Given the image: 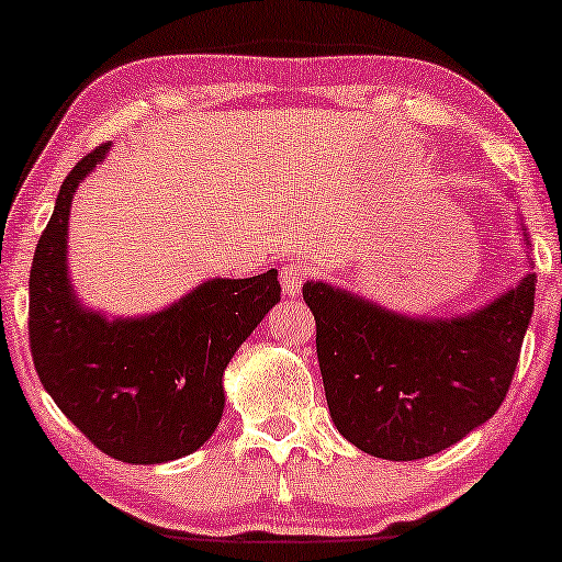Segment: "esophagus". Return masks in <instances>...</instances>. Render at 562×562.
Instances as JSON below:
<instances>
[{
    "mask_svg": "<svg viewBox=\"0 0 562 562\" xmlns=\"http://www.w3.org/2000/svg\"><path fill=\"white\" fill-rule=\"evenodd\" d=\"M312 271L302 263H294V266H286L281 271V286H283V294H286L289 299H296L299 294H302V286L306 283V279H310Z\"/></svg>",
    "mask_w": 562,
    "mask_h": 562,
    "instance_id": "1",
    "label": "esophagus"
}]
</instances>
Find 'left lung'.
I'll return each instance as SVG.
<instances>
[{"instance_id":"obj_1","label":"left lung","mask_w":562,"mask_h":562,"mask_svg":"<svg viewBox=\"0 0 562 562\" xmlns=\"http://www.w3.org/2000/svg\"><path fill=\"white\" fill-rule=\"evenodd\" d=\"M525 248H532L519 222ZM517 286L452 317H412L327 281L302 294L337 432L383 460H419L494 417L535 312L532 258Z\"/></svg>"}]
</instances>
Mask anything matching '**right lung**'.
I'll use <instances>...</instances> for the list:
<instances>
[{"label":"right lung","mask_w":562,"mask_h":562,"mask_svg":"<svg viewBox=\"0 0 562 562\" xmlns=\"http://www.w3.org/2000/svg\"><path fill=\"white\" fill-rule=\"evenodd\" d=\"M112 143L81 158L60 183L56 210L30 268V350L58 409L122 463L191 456L225 409L222 375L268 310L281 302L279 271L210 279L164 310L106 317L68 276V214L81 181Z\"/></svg>","instance_id":"add662e5"}]
</instances>
